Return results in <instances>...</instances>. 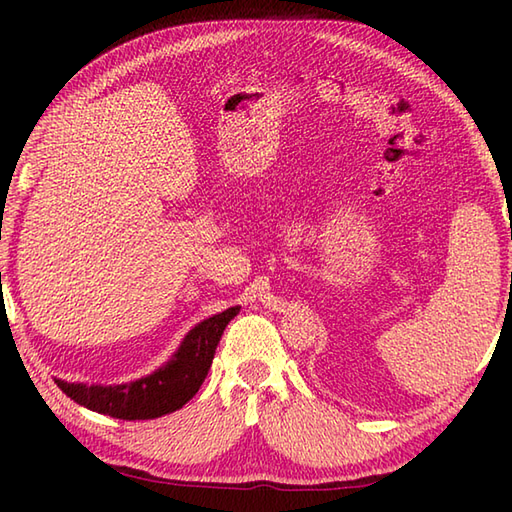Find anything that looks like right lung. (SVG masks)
<instances>
[{"mask_svg": "<svg viewBox=\"0 0 512 512\" xmlns=\"http://www.w3.org/2000/svg\"><path fill=\"white\" fill-rule=\"evenodd\" d=\"M237 312L239 306L228 308L195 325L184 336L180 350L165 367H160L158 372L145 378L134 380V383L116 387H88L57 380V385L74 402L92 411L105 413V416L121 420H154L165 416V413L184 407L198 394L206 374H209L222 332Z\"/></svg>", "mask_w": 512, "mask_h": 512, "instance_id": "right-lung-1", "label": "right lung"}]
</instances>
